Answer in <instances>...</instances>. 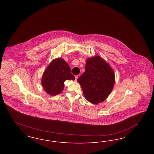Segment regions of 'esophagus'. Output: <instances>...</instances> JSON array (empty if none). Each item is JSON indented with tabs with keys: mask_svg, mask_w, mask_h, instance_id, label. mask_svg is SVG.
<instances>
[{
	"mask_svg": "<svg viewBox=\"0 0 154 154\" xmlns=\"http://www.w3.org/2000/svg\"><path fill=\"white\" fill-rule=\"evenodd\" d=\"M78 77H79V76H78V75H75V81L77 80V79H78Z\"/></svg>",
	"mask_w": 154,
	"mask_h": 154,
	"instance_id": "1",
	"label": "esophagus"
}]
</instances>
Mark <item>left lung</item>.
<instances>
[{
  "label": "left lung",
  "mask_w": 154,
  "mask_h": 154,
  "mask_svg": "<svg viewBox=\"0 0 154 154\" xmlns=\"http://www.w3.org/2000/svg\"><path fill=\"white\" fill-rule=\"evenodd\" d=\"M77 81L88 102L97 104L110 95L115 82V75L110 65L99 56L87 59L85 72Z\"/></svg>",
  "instance_id": "obj_1"
}]
</instances>
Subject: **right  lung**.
I'll return each instance as SVG.
<instances>
[{"instance_id":"add662e5","label":"right lung","mask_w":154,"mask_h":154,"mask_svg":"<svg viewBox=\"0 0 154 154\" xmlns=\"http://www.w3.org/2000/svg\"><path fill=\"white\" fill-rule=\"evenodd\" d=\"M75 79L70 72V67L62 58L52 60L43 75L42 83L45 92L51 95L62 92L67 80Z\"/></svg>"}]
</instances>
